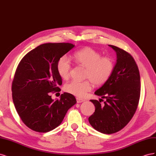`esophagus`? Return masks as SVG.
I'll list each match as a JSON object with an SVG mask.
<instances>
[{"label": "esophagus", "mask_w": 156, "mask_h": 156, "mask_svg": "<svg viewBox=\"0 0 156 156\" xmlns=\"http://www.w3.org/2000/svg\"><path fill=\"white\" fill-rule=\"evenodd\" d=\"M76 100H77V102L78 103H82V102H84V100H83V99H81V98H77Z\"/></svg>", "instance_id": "esophagus-1"}]
</instances>
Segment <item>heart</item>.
Returning <instances> with one entry per match:
<instances>
[{"instance_id": "b5f03b06", "label": "heart", "mask_w": 156, "mask_h": 156, "mask_svg": "<svg viewBox=\"0 0 156 156\" xmlns=\"http://www.w3.org/2000/svg\"><path fill=\"white\" fill-rule=\"evenodd\" d=\"M73 57L78 65L87 68L84 78L90 79L97 86L105 83L115 68V63L112 58L107 56L101 57V53L91 48H84L76 51ZM56 69L61 78L67 79L69 77L72 66L66 56H61L58 59ZM91 82L89 80L72 81L65 86V90L72 95L82 98L92 90Z\"/></svg>"}]
</instances>
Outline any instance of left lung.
I'll use <instances>...</instances> for the list:
<instances>
[{"label":"left lung","mask_w":156,"mask_h":156,"mask_svg":"<svg viewBox=\"0 0 156 156\" xmlns=\"http://www.w3.org/2000/svg\"><path fill=\"white\" fill-rule=\"evenodd\" d=\"M116 53V62L108 81L94 92L106 99L92 100L95 112L88 118L90 125L104 134L119 131L129 123L137 108L140 94V79L137 65L129 53L108 45Z\"/></svg>","instance_id":"8db88e82"}]
</instances>
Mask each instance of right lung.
I'll return each mask as SVG.
<instances>
[{
  "label": "right lung",
  "mask_w": 156,
  "mask_h": 156,
  "mask_svg": "<svg viewBox=\"0 0 156 156\" xmlns=\"http://www.w3.org/2000/svg\"><path fill=\"white\" fill-rule=\"evenodd\" d=\"M69 43L41 44L29 52L16 69L12 81L13 101L28 127L46 133L58 127L69 108L77 103L72 94L64 92L54 101L50 92H58L62 83L56 64L73 49Z\"/></svg>",
  "instance_id": "add662e5"
}]
</instances>
